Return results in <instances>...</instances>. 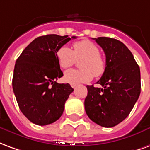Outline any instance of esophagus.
Masks as SVG:
<instances>
[{
  "label": "esophagus",
  "mask_w": 150,
  "mask_h": 150,
  "mask_svg": "<svg viewBox=\"0 0 150 150\" xmlns=\"http://www.w3.org/2000/svg\"><path fill=\"white\" fill-rule=\"evenodd\" d=\"M71 86L72 88H76V86H77V85H76V84H71Z\"/></svg>",
  "instance_id": "obj_1"
}]
</instances>
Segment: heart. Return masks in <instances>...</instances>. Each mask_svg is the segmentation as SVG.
Here are the masks:
<instances>
[{
    "label": "heart",
    "instance_id": "obj_1",
    "mask_svg": "<svg viewBox=\"0 0 150 150\" xmlns=\"http://www.w3.org/2000/svg\"><path fill=\"white\" fill-rule=\"evenodd\" d=\"M58 62L62 68H68L76 60L80 61L81 70H68L64 72L63 79L71 84H78L91 81L93 75L99 77L106 70V61L100 54V49L89 40H83L73 44V50L62 46L56 53Z\"/></svg>",
    "mask_w": 150,
    "mask_h": 150
}]
</instances>
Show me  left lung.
Returning a JSON list of instances; mask_svg holds the SVG:
<instances>
[{
  "mask_svg": "<svg viewBox=\"0 0 150 150\" xmlns=\"http://www.w3.org/2000/svg\"><path fill=\"white\" fill-rule=\"evenodd\" d=\"M104 51L106 70L97 83L88 85L84 106L88 117L105 128L116 126L129 116L141 93V72L131 51L119 40L94 38Z\"/></svg>",
  "mask_w": 150,
  "mask_h": 150,
  "instance_id": "8db88e82",
  "label": "left lung"
}]
</instances>
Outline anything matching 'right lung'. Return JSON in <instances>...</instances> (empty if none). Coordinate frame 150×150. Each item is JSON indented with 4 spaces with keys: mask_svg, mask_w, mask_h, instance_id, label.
<instances>
[{
    "mask_svg": "<svg viewBox=\"0 0 150 150\" xmlns=\"http://www.w3.org/2000/svg\"><path fill=\"white\" fill-rule=\"evenodd\" d=\"M71 38L76 37L48 34L37 38L16 61L13 92L21 112L35 125H46L59 120L74 91L69 83L56 82L63 76L56 53Z\"/></svg>",
    "mask_w": 150,
    "mask_h": 150,
    "instance_id": "right-lung-1",
    "label": "right lung"
}]
</instances>
